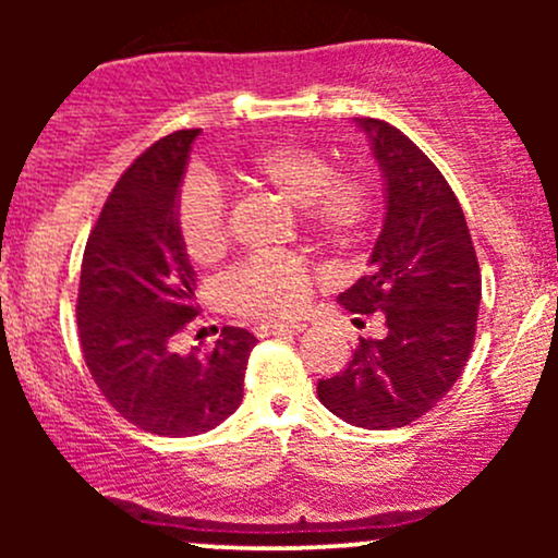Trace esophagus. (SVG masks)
I'll return each instance as SVG.
<instances>
[{
	"label": "esophagus",
	"instance_id": "1",
	"mask_svg": "<svg viewBox=\"0 0 558 558\" xmlns=\"http://www.w3.org/2000/svg\"><path fill=\"white\" fill-rule=\"evenodd\" d=\"M306 330V323H267L257 328L259 336H299Z\"/></svg>",
	"mask_w": 558,
	"mask_h": 558
}]
</instances>
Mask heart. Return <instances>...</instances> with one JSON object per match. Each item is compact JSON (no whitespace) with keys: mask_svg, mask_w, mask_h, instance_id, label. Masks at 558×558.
<instances>
[{"mask_svg":"<svg viewBox=\"0 0 558 558\" xmlns=\"http://www.w3.org/2000/svg\"><path fill=\"white\" fill-rule=\"evenodd\" d=\"M243 178L265 185L304 209L315 233L345 243L360 233L373 213V191L356 175H336L323 151L304 144H272L248 157ZM175 228L191 262L209 265L228 246L226 198L207 178L183 183L175 202ZM233 310L252 317H286L310 301L312 275L296 257H259L241 265L226 283Z\"/></svg>","mask_w":558,"mask_h":558,"instance_id":"obj_1","label":"heart"}]
</instances>
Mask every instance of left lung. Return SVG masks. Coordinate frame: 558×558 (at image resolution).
Returning a JSON list of instances; mask_svg holds the SVG:
<instances>
[{"label": "left lung", "mask_w": 558, "mask_h": 558, "mask_svg": "<svg viewBox=\"0 0 558 558\" xmlns=\"http://www.w3.org/2000/svg\"><path fill=\"white\" fill-rule=\"evenodd\" d=\"M386 185V217L369 272L338 304L380 315L386 338H360L345 369L317 383L336 417L390 430L422 417L451 390L477 330L480 267L462 204L440 170L399 128L354 118Z\"/></svg>", "instance_id": "1"}]
</instances>
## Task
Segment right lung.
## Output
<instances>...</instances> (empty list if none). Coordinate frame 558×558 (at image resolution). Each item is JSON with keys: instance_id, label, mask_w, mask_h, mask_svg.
I'll list each match as a JSON object with an SVG mask.
<instances>
[{"instance_id": "1", "label": "right lung", "mask_w": 558, "mask_h": 558, "mask_svg": "<svg viewBox=\"0 0 558 558\" xmlns=\"http://www.w3.org/2000/svg\"><path fill=\"white\" fill-rule=\"evenodd\" d=\"M196 136V128L170 133L123 172L88 235L75 304L96 388L128 422L168 438L213 430L241 407L257 343L226 325L213 351L172 349L198 315L196 272L175 228Z\"/></svg>"}]
</instances>
